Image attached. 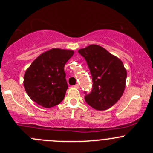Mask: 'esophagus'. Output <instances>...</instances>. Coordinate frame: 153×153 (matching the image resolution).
<instances>
[{
	"instance_id": "esophagus-1",
	"label": "esophagus",
	"mask_w": 153,
	"mask_h": 153,
	"mask_svg": "<svg viewBox=\"0 0 153 153\" xmlns=\"http://www.w3.org/2000/svg\"><path fill=\"white\" fill-rule=\"evenodd\" d=\"M74 87L76 88V89H80V86H79V85H78V84H75V85L74 86Z\"/></svg>"
}]
</instances>
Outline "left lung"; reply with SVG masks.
Listing matches in <instances>:
<instances>
[{
    "label": "left lung",
    "instance_id": "1",
    "mask_svg": "<svg viewBox=\"0 0 153 153\" xmlns=\"http://www.w3.org/2000/svg\"><path fill=\"white\" fill-rule=\"evenodd\" d=\"M78 53L86 60L92 75V90L84 92L86 102L97 110L109 109L124 93L126 71L122 61L95 44L79 49Z\"/></svg>",
    "mask_w": 153,
    "mask_h": 153
}]
</instances>
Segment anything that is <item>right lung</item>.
I'll use <instances>...</instances> for the list:
<instances>
[{
  "mask_svg": "<svg viewBox=\"0 0 153 153\" xmlns=\"http://www.w3.org/2000/svg\"><path fill=\"white\" fill-rule=\"evenodd\" d=\"M73 53L72 50L52 49L32 63L24 74V86L32 101L45 108L63 101L68 88L64 66Z\"/></svg>",
  "mask_w": 153,
  "mask_h": 153,
  "instance_id": "obj_1",
  "label": "right lung"
}]
</instances>
